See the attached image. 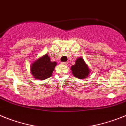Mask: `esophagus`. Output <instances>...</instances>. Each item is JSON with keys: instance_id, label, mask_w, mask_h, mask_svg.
I'll list each match as a JSON object with an SVG mask.
<instances>
[{"instance_id": "esophagus-1", "label": "esophagus", "mask_w": 126, "mask_h": 126, "mask_svg": "<svg viewBox=\"0 0 126 126\" xmlns=\"http://www.w3.org/2000/svg\"><path fill=\"white\" fill-rule=\"evenodd\" d=\"M62 64H64V65H67V62H62Z\"/></svg>"}]
</instances>
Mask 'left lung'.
Returning a JSON list of instances; mask_svg holds the SVG:
<instances>
[{"mask_svg": "<svg viewBox=\"0 0 126 126\" xmlns=\"http://www.w3.org/2000/svg\"><path fill=\"white\" fill-rule=\"evenodd\" d=\"M71 70L72 71V74L75 77L80 79H85L91 73V70L89 66L81 57L76 59L75 65H72L71 67Z\"/></svg>", "mask_w": 126, "mask_h": 126, "instance_id": "left-lung-1", "label": "left lung"}]
</instances>
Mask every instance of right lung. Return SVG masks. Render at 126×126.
<instances>
[{"label":"right lung","mask_w":126,"mask_h":126,"mask_svg":"<svg viewBox=\"0 0 126 126\" xmlns=\"http://www.w3.org/2000/svg\"><path fill=\"white\" fill-rule=\"evenodd\" d=\"M56 65L57 62H51L48 54H45L31 64V74L35 79L45 80L52 75Z\"/></svg>","instance_id":"add662e5"}]
</instances>
